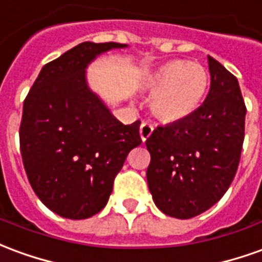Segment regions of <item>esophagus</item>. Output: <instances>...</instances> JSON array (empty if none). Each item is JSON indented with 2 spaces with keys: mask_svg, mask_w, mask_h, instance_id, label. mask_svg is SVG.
Returning <instances> with one entry per match:
<instances>
[{
  "mask_svg": "<svg viewBox=\"0 0 262 262\" xmlns=\"http://www.w3.org/2000/svg\"><path fill=\"white\" fill-rule=\"evenodd\" d=\"M153 130H155V126L151 125L150 122H142V125H140V137H142V140L146 142L147 137L153 133Z\"/></svg>",
  "mask_w": 262,
  "mask_h": 262,
  "instance_id": "34e87169",
  "label": "esophagus"
}]
</instances>
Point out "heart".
<instances>
[{
  "mask_svg": "<svg viewBox=\"0 0 262 262\" xmlns=\"http://www.w3.org/2000/svg\"><path fill=\"white\" fill-rule=\"evenodd\" d=\"M208 74L199 62L174 59L166 62L147 83L150 109L163 122L188 118L200 106L207 92Z\"/></svg>",
  "mask_w": 262,
  "mask_h": 262,
  "instance_id": "heart-1",
  "label": "heart"
}]
</instances>
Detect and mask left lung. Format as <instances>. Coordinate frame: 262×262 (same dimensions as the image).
Returning <instances> with one entry per match:
<instances>
[{
    "label": "left lung",
    "instance_id": "obj_1",
    "mask_svg": "<svg viewBox=\"0 0 262 262\" xmlns=\"http://www.w3.org/2000/svg\"><path fill=\"white\" fill-rule=\"evenodd\" d=\"M210 91L188 118L157 126L146 140L147 184L163 213L191 219L224 195L238 169L247 107L238 80L208 56Z\"/></svg>",
    "mask_w": 262,
    "mask_h": 262
}]
</instances>
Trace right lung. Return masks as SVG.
I'll return each instance as SVG.
<instances>
[{
	"label": "right lung",
	"mask_w": 262,
	"mask_h": 262,
	"mask_svg": "<svg viewBox=\"0 0 262 262\" xmlns=\"http://www.w3.org/2000/svg\"><path fill=\"white\" fill-rule=\"evenodd\" d=\"M116 42H82L42 68L24 100L19 147L29 184L54 213L89 219L105 207L140 120L123 125L89 91L85 68Z\"/></svg>",
	"instance_id": "1"
}]
</instances>
